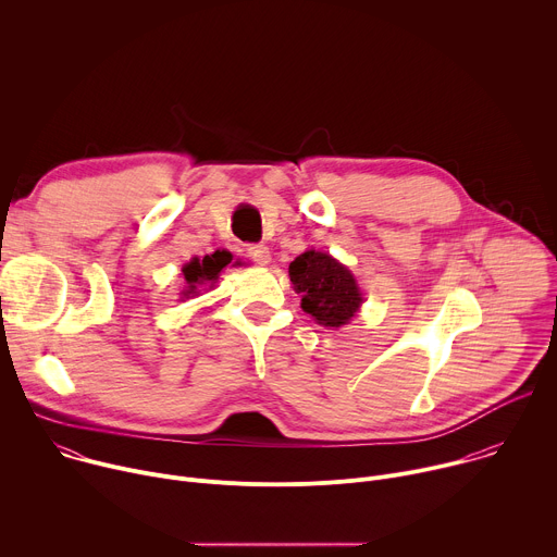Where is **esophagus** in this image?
<instances>
[{
	"mask_svg": "<svg viewBox=\"0 0 557 557\" xmlns=\"http://www.w3.org/2000/svg\"><path fill=\"white\" fill-rule=\"evenodd\" d=\"M247 258L253 260L256 264H269L271 262V251L267 245H249L247 247Z\"/></svg>",
	"mask_w": 557,
	"mask_h": 557,
	"instance_id": "esophagus-1",
	"label": "esophagus"
}]
</instances>
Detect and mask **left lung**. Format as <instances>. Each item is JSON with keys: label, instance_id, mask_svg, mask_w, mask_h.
<instances>
[{"label": "left lung", "instance_id": "8db88e82", "mask_svg": "<svg viewBox=\"0 0 557 557\" xmlns=\"http://www.w3.org/2000/svg\"><path fill=\"white\" fill-rule=\"evenodd\" d=\"M295 293H301V308L317 324L346 326L363 304L359 284L348 267L322 251H304L288 267Z\"/></svg>", "mask_w": 557, "mask_h": 557}]
</instances>
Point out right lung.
Returning <instances> with one entry per match:
<instances>
[{
	"instance_id": "1",
	"label": "right lung",
	"mask_w": 557,
	"mask_h": 557,
	"mask_svg": "<svg viewBox=\"0 0 557 557\" xmlns=\"http://www.w3.org/2000/svg\"><path fill=\"white\" fill-rule=\"evenodd\" d=\"M231 261H233V256L222 249V251H213L211 256H205L202 260L194 258L191 262H187L183 267L185 288L181 290V297L189 299V297L198 295L200 288H205V286L211 288L218 282V275L222 273V269H226ZM231 267H243V262L235 260Z\"/></svg>"
}]
</instances>
